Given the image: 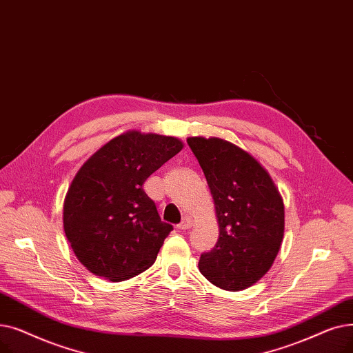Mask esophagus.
I'll return each instance as SVG.
<instances>
[{
    "mask_svg": "<svg viewBox=\"0 0 353 353\" xmlns=\"http://www.w3.org/2000/svg\"><path fill=\"white\" fill-rule=\"evenodd\" d=\"M191 225H192V220H191V218H183V220H182L176 227H178V230H181V231H185V230L191 228Z\"/></svg>",
    "mask_w": 353,
    "mask_h": 353,
    "instance_id": "obj_1",
    "label": "esophagus"
}]
</instances>
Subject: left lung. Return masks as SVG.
<instances>
[{"instance_id":"1","label":"left lung","mask_w":353,"mask_h":353,"mask_svg":"<svg viewBox=\"0 0 353 353\" xmlns=\"http://www.w3.org/2000/svg\"><path fill=\"white\" fill-rule=\"evenodd\" d=\"M211 191L220 237L199 257L214 286L239 292L273 265L284 236V204L272 176L247 150L221 138L187 139Z\"/></svg>"}]
</instances>
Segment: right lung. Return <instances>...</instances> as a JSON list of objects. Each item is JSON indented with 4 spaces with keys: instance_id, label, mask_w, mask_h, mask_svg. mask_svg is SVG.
Returning <instances> with one entry per match:
<instances>
[{
    "instance_id": "add662e5",
    "label": "right lung",
    "mask_w": 353,
    "mask_h": 353,
    "mask_svg": "<svg viewBox=\"0 0 353 353\" xmlns=\"http://www.w3.org/2000/svg\"><path fill=\"white\" fill-rule=\"evenodd\" d=\"M182 148L175 137L133 129L81 165L64 198L63 227L90 273L123 281L155 263L172 225L161 221L142 185Z\"/></svg>"
}]
</instances>
